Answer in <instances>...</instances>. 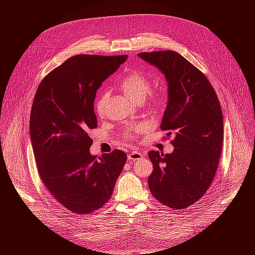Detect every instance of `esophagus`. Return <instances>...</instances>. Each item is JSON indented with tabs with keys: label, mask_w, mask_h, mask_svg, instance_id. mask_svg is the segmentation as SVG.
<instances>
[{
	"label": "esophagus",
	"mask_w": 255,
	"mask_h": 255,
	"mask_svg": "<svg viewBox=\"0 0 255 255\" xmlns=\"http://www.w3.org/2000/svg\"><path fill=\"white\" fill-rule=\"evenodd\" d=\"M143 157V154L140 152H136V151H132L128 154V159L130 161H136V160H139Z\"/></svg>",
	"instance_id": "34e87169"
}]
</instances>
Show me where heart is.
<instances>
[{"label": "heart", "instance_id": "heart-1", "mask_svg": "<svg viewBox=\"0 0 255 255\" xmlns=\"http://www.w3.org/2000/svg\"><path fill=\"white\" fill-rule=\"evenodd\" d=\"M120 88L131 101L138 102L140 100H144L146 95L150 93L151 84L150 80L142 74L132 72L122 78L120 82ZM107 94L104 93L96 104V111L98 115H102L103 113V106ZM142 127H136L135 131H140Z\"/></svg>", "mask_w": 255, "mask_h": 255}]
</instances>
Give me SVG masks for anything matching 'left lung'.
I'll list each match as a JSON object with an SVG mask.
<instances>
[{
    "mask_svg": "<svg viewBox=\"0 0 255 255\" xmlns=\"http://www.w3.org/2000/svg\"><path fill=\"white\" fill-rule=\"evenodd\" d=\"M167 83V104L160 128L173 132V152L150 151L153 171L148 185L161 204L182 210L196 203L215 176L222 149L223 117L206 75L172 50L141 52Z\"/></svg>",
    "mask_w": 255,
    "mask_h": 255,
    "instance_id": "obj_1",
    "label": "left lung"
}]
</instances>
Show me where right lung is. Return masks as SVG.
<instances>
[{
  "label": "right lung",
  "instance_id": "obj_1",
  "mask_svg": "<svg viewBox=\"0 0 255 255\" xmlns=\"http://www.w3.org/2000/svg\"><path fill=\"white\" fill-rule=\"evenodd\" d=\"M126 59L74 56L43 78L33 101L30 136L39 175L58 202L77 215L109 202L127 160L120 150L92 155L88 134L97 127V90Z\"/></svg>",
  "mask_w": 255,
  "mask_h": 255
}]
</instances>
